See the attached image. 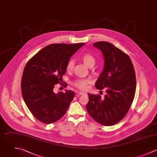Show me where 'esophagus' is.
I'll return each mask as SVG.
<instances>
[{
    "instance_id": "obj_1",
    "label": "esophagus",
    "mask_w": 157,
    "mask_h": 157,
    "mask_svg": "<svg viewBox=\"0 0 157 157\" xmlns=\"http://www.w3.org/2000/svg\"><path fill=\"white\" fill-rule=\"evenodd\" d=\"M78 94H79V95H84V94H85V93L84 92H78Z\"/></svg>"
}]
</instances>
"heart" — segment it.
Wrapping results in <instances>:
<instances>
[{"label":"heart","mask_w":157,"mask_h":157,"mask_svg":"<svg viewBox=\"0 0 157 157\" xmlns=\"http://www.w3.org/2000/svg\"><path fill=\"white\" fill-rule=\"evenodd\" d=\"M82 60L84 62V63L89 68H92V67H94V65L95 63V57L90 54L89 53H86L84 54L82 56ZM74 65H75V61L73 59H70L67 65V70L68 71H71L73 68H74ZM89 82V79H78L77 81H76L75 82V86H76L77 87H78L80 89L82 90H84L87 88V86L88 84V83Z\"/></svg>","instance_id":"obj_1"}]
</instances>
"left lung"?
Masks as SVG:
<instances>
[{
    "mask_svg": "<svg viewBox=\"0 0 157 157\" xmlns=\"http://www.w3.org/2000/svg\"><path fill=\"white\" fill-rule=\"evenodd\" d=\"M104 58V68L95 82L98 90L106 89V95L88 94L86 109L98 123L111 126L120 122L128 113L136 91V76L130 57L106 41L93 43Z\"/></svg>",
    "mask_w": 157,
    "mask_h": 157,
    "instance_id": "obj_1",
    "label": "left lung"
}]
</instances>
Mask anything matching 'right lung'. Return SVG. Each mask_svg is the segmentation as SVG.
<instances>
[{
    "mask_svg": "<svg viewBox=\"0 0 157 157\" xmlns=\"http://www.w3.org/2000/svg\"><path fill=\"white\" fill-rule=\"evenodd\" d=\"M85 44L54 43L46 46L27 63L21 80L24 101L39 121L50 124L66 113L75 94L73 91L54 92L62 79L70 57Z\"/></svg>",
    "mask_w": 157,
    "mask_h": 157,
    "instance_id": "right-lung-1",
    "label": "right lung"
}]
</instances>
